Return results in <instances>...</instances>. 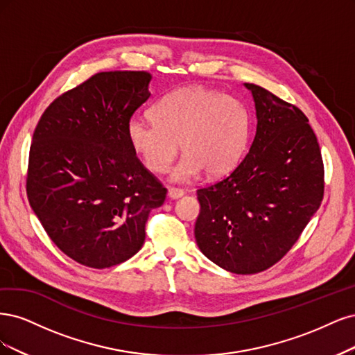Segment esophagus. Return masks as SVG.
I'll return each instance as SVG.
<instances>
[{"mask_svg":"<svg viewBox=\"0 0 355 355\" xmlns=\"http://www.w3.org/2000/svg\"><path fill=\"white\" fill-rule=\"evenodd\" d=\"M182 194H184V190H182V189L169 187V190H168V196H169L171 199H178V198L182 196Z\"/></svg>","mask_w":355,"mask_h":355,"instance_id":"1","label":"esophagus"}]
</instances>
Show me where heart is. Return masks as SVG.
I'll return each mask as SVG.
<instances>
[{
  "label": "heart",
  "mask_w": 355,
  "mask_h": 355,
  "mask_svg": "<svg viewBox=\"0 0 355 355\" xmlns=\"http://www.w3.org/2000/svg\"><path fill=\"white\" fill-rule=\"evenodd\" d=\"M153 121L132 119L128 135L135 152L153 173L162 174L178 156H186L173 178L189 181L203 171L221 177L239 164L249 139V115L239 100L205 87H186L152 107Z\"/></svg>",
  "instance_id": "b5f03b06"
}]
</instances>
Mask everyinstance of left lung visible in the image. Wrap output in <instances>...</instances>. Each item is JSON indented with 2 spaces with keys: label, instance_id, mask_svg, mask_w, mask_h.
Listing matches in <instances>:
<instances>
[{
  "label": "left lung",
  "instance_id": "obj_1",
  "mask_svg": "<svg viewBox=\"0 0 355 355\" xmlns=\"http://www.w3.org/2000/svg\"><path fill=\"white\" fill-rule=\"evenodd\" d=\"M245 87L255 101V139L230 174L198 189L194 237L216 266L255 274L289 252L320 208L324 165L301 109L259 85Z\"/></svg>",
  "mask_w": 355,
  "mask_h": 355
}]
</instances>
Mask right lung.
<instances>
[{
	"instance_id": "obj_1",
	"label": "right lung",
	"mask_w": 355,
	"mask_h": 355,
	"mask_svg": "<svg viewBox=\"0 0 355 355\" xmlns=\"http://www.w3.org/2000/svg\"><path fill=\"white\" fill-rule=\"evenodd\" d=\"M146 71L98 72L45 109L33 131L26 194L45 233L73 261L107 268L141 249L166 189L135 156L128 127L150 97Z\"/></svg>"
}]
</instances>
